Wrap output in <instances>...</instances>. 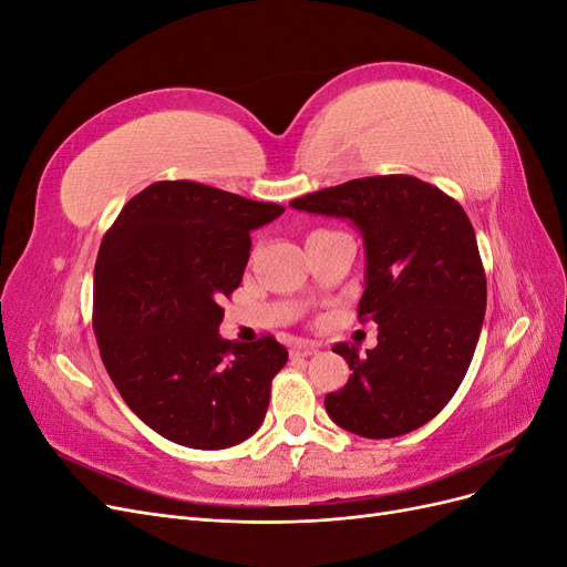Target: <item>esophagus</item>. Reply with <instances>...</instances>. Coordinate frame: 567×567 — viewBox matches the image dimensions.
I'll return each mask as SVG.
<instances>
[{
  "label": "esophagus",
  "instance_id": "esophagus-1",
  "mask_svg": "<svg viewBox=\"0 0 567 567\" xmlns=\"http://www.w3.org/2000/svg\"><path fill=\"white\" fill-rule=\"evenodd\" d=\"M319 350V346H315V342H296L293 348H290V357H310Z\"/></svg>",
  "mask_w": 567,
  "mask_h": 567
}]
</instances>
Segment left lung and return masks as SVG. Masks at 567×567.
<instances>
[{
    "instance_id": "1",
    "label": "left lung",
    "mask_w": 567,
    "mask_h": 567,
    "mask_svg": "<svg viewBox=\"0 0 567 567\" xmlns=\"http://www.w3.org/2000/svg\"><path fill=\"white\" fill-rule=\"evenodd\" d=\"M290 205L348 217L367 246L357 312L379 323V346L364 357L348 342L333 346L352 375L326 394V411L369 440L416 431L454 398L483 329L487 279L466 210L411 175L352 179Z\"/></svg>"
}]
</instances>
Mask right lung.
<instances>
[{
  "mask_svg": "<svg viewBox=\"0 0 567 567\" xmlns=\"http://www.w3.org/2000/svg\"><path fill=\"white\" fill-rule=\"evenodd\" d=\"M284 213L198 182H156L101 241L92 323L113 385L148 427L227 450L260 427L288 352L274 336L221 340V300L241 286L250 231Z\"/></svg>",
  "mask_w": 567,
  "mask_h": 567,
  "instance_id": "obj_1",
  "label": "right lung"
}]
</instances>
